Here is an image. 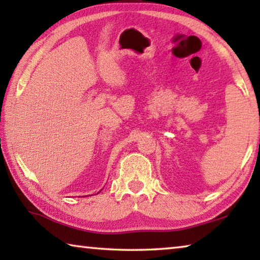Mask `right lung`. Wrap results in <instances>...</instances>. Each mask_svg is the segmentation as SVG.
I'll list each match as a JSON object with an SVG mask.
<instances>
[{
	"instance_id": "add662e5",
	"label": "right lung",
	"mask_w": 260,
	"mask_h": 260,
	"mask_svg": "<svg viewBox=\"0 0 260 260\" xmlns=\"http://www.w3.org/2000/svg\"><path fill=\"white\" fill-rule=\"evenodd\" d=\"M98 193H100V192H98Z\"/></svg>"
}]
</instances>
